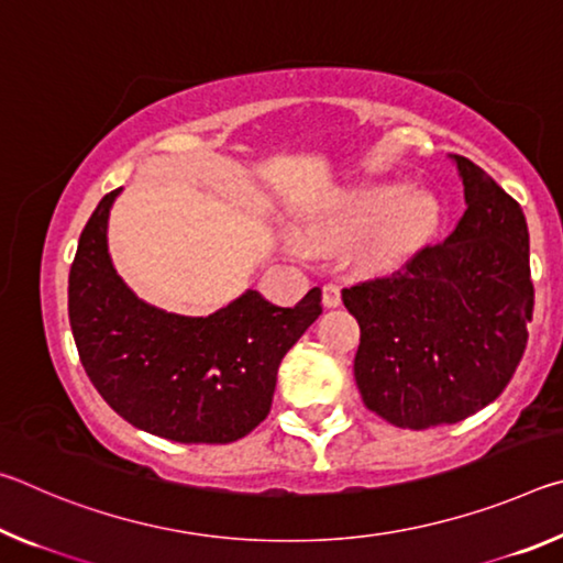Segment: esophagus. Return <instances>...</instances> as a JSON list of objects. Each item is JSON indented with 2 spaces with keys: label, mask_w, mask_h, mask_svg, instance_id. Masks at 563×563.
Returning a JSON list of instances; mask_svg holds the SVG:
<instances>
[{
  "label": "esophagus",
  "mask_w": 563,
  "mask_h": 563,
  "mask_svg": "<svg viewBox=\"0 0 563 563\" xmlns=\"http://www.w3.org/2000/svg\"><path fill=\"white\" fill-rule=\"evenodd\" d=\"M340 302H342L340 285H335V283L322 285V305H325V308H338Z\"/></svg>",
  "instance_id": "34e87169"
}]
</instances>
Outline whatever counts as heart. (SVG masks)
<instances>
[{"label":"heart","instance_id":"b5f03b06","mask_svg":"<svg viewBox=\"0 0 563 563\" xmlns=\"http://www.w3.org/2000/svg\"><path fill=\"white\" fill-rule=\"evenodd\" d=\"M437 223V203L424 190H407L399 180H377L352 188L330 211L308 223L310 241L345 245L357 241V261L369 271L402 265Z\"/></svg>","mask_w":563,"mask_h":563}]
</instances>
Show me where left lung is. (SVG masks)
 <instances>
[{
	"instance_id": "8db88e82",
	"label": "left lung",
	"mask_w": 563,
	"mask_h": 563,
	"mask_svg": "<svg viewBox=\"0 0 563 563\" xmlns=\"http://www.w3.org/2000/svg\"><path fill=\"white\" fill-rule=\"evenodd\" d=\"M452 158L466 203L452 235L397 273L342 290L360 322L362 402L405 430L462 422L494 402L529 340L527 218L487 170Z\"/></svg>"
}]
</instances>
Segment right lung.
<instances>
[{"mask_svg":"<svg viewBox=\"0 0 563 563\" xmlns=\"http://www.w3.org/2000/svg\"><path fill=\"white\" fill-rule=\"evenodd\" d=\"M121 188L84 225L69 271V322L91 385L139 430L184 444H228L271 412L280 360L322 312L320 288L292 308L245 290L208 318L139 300L107 245Z\"/></svg>","mask_w":563,"mask_h":563,"instance_id":"add662e5","label":"right lung"}]
</instances>
